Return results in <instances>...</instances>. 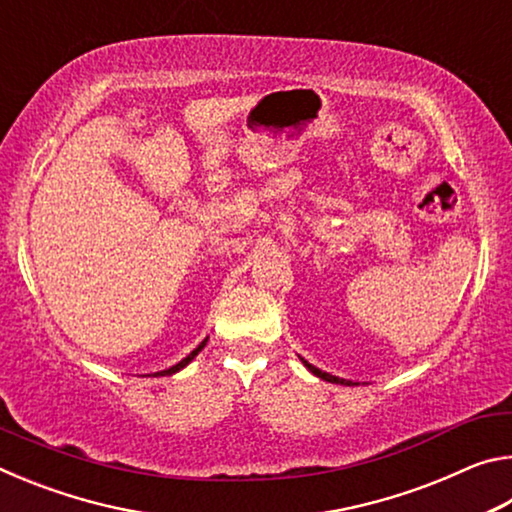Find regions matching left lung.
<instances>
[{"instance_id":"1","label":"left lung","mask_w":512,"mask_h":512,"mask_svg":"<svg viewBox=\"0 0 512 512\" xmlns=\"http://www.w3.org/2000/svg\"><path fill=\"white\" fill-rule=\"evenodd\" d=\"M302 363H305V366L314 372L316 377H320V379H325V381H332V384H348L350 386V381H345V379H339V377H334V375H329V372H323V370H318L316 366H311V363H307L305 359H302Z\"/></svg>"}]
</instances>
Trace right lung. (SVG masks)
Returning a JSON list of instances; mask_svg holds the SVG:
<instances>
[{
    "mask_svg": "<svg viewBox=\"0 0 512 512\" xmlns=\"http://www.w3.org/2000/svg\"><path fill=\"white\" fill-rule=\"evenodd\" d=\"M205 343H207V341H203V343H201V345H198V348H196V350H194V352H192V354H187V357H185V359H183V361H180V363H176V366H171V368H169V370H162V372H155V377H158V375H162V377H164V375H173V372H178V370H180V368H185V366H187V363H189V361H192V359H194V357H196V354H198V352H201V350H203V348H205Z\"/></svg>",
    "mask_w": 512,
    "mask_h": 512,
    "instance_id": "right-lung-1",
    "label": "right lung"
}]
</instances>
